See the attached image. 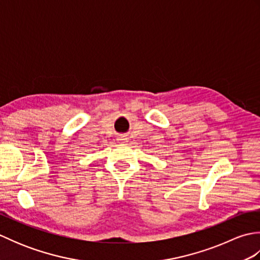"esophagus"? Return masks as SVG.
<instances>
[{"label":"esophagus","instance_id":"1","mask_svg":"<svg viewBox=\"0 0 260 260\" xmlns=\"http://www.w3.org/2000/svg\"><path fill=\"white\" fill-rule=\"evenodd\" d=\"M126 140H127V139H125V137H123V136L118 137V141H119V142H126Z\"/></svg>","mask_w":260,"mask_h":260}]
</instances>
